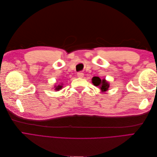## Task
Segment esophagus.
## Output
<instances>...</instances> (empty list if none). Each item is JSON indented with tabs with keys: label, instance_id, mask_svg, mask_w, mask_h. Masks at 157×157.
<instances>
[{
	"label": "esophagus",
	"instance_id": "1",
	"mask_svg": "<svg viewBox=\"0 0 157 157\" xmlns=\"http://www.w3.org/2000/svg\"><path fill=\"white\" fill-rule=\"evenodd\" d=\"M77 76L79 78H82L84 76V73L82 72H78V73H77Z\"/></svg>",
	"mask_w": 157,
	"mask_h": 157
}]
</instances>
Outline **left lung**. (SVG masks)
<instances>
[{
    "label": "left lung",
    "instance_id": "left-lung-1",
    "mask_svg": "<svg viewBox=\"0 0 157 157\" xmlns=\"http://www.w3.org/2000/svg\"><path fill=\"white\" fill-rule=\"evenodd\" d=\"M92 83L96 86H98L100 90L102 91V92H106L108 90L109 88V84L108 82H107L105 79L101 80L100 78L98 77H94L92 79Z\"/></svg>",
    "mask_w": 157,
    "mask_h": 157
}]
</instances>
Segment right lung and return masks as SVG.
Wrapping results in <instances>:
<instances>
[{
    "mask_svg": "<svg viewBox=\"0 0 157 157\" xmlns=\"http://www.w3.org/2000/svg\"><path fill=\"white\" fill-rule=\"evenodd\" d=\"M54 87H55V90H56V91H58L59 90H61V88H62L63 84H59L57 86H54Z\"/></svg>",
    "mask_w": 157,
    "mask_h": 157,
    "instance_id": "add662e5",
    "label": "right lung"
}]
</instances>
